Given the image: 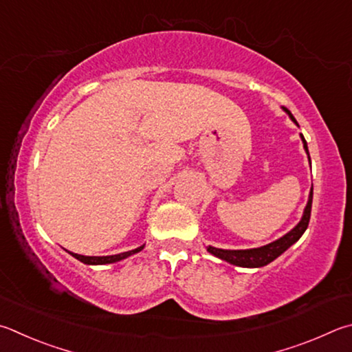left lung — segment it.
<instances>
[{
	"mask_svg": "<svg viewBox=\"0 0 352 352\" xmlns=\"http://www.w3.org/2000/svg\"><path fill=\"white\" fill-rule=\"evenodd\" d=\"M283 111L287 115H289L294 123L298 126L296 118L292 117V113L287 111L286 107H283ZM300 137H302L303 148L306 151V154H308V157H309L306 140H305L302 133H300ZM309 163H311V158H309ZM311 206H312V188H311V192H309L308 204H306V208L303 210L302 220L298 221V225L296 228L291 229V231L287 234H285L283 237H280L278 240L270 243V245H265L261 248H254V249H219V248H214V246H208V252H210L212 255H215V257L225 260V261H228V263L235 265V266H241V267L266 266L267 263H271V261L276 260L278 255H282L287 248L292 246L294 243H296L300 237H302L303 232L306 231V228H308V225H309Z\"/></svg>",
	"mask_w": 352,
	"mask_h": 352,
	"instance_id": "1",
	"label": "left lung"
}]
</instances>
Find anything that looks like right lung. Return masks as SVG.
Instances as JSON below:
<instances>
[{
	"instance_id": "right-lung-1",
	"label": "right lung",
	"mask_w": 352,
	"mask_h": 352,
	"mask_svg": "<svg viewBox=\"0 0 352 352\" xmlns=\"http://www.w3.org/2000/svg\"><path fill=\"white\" fill-rule=\"evenodd\" d=\"M143 248H144V245L137 248V249H132V251L115 254V255H104V257H89V255H80V254H74V252H69V251L67 252L72 255V257H75L76 260L82 261L85 265H107V263H115V261H120V260H124L127 257H131V255L142 251Z\"/></svg>"
}]
</instances>
